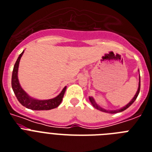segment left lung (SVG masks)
<instances>
[{"label": "left lung", "instance_id": "obj_1", "mask_svg": "<svg viewBox=\"0 0 152 152\" xmlns=\"http://www.w3.org/2000/svg\"><path fill=\"white\" fill-rule=\"evenodd\" d=\"M138 71H139V70H138ZM140 77L139 76V83H138V88H137V91L136 94H135V95H134V97L132 98L131 101H130V102H129L127 104H126L124 107L119 108V109H116V110H108V109L103 108L102 107H101V106L98 105V104L96 103L95 100L94 99L93 97H89V100H90V102H91V103L92 104V105H93L94 107L96 108V109H97V110L102 111V112H107V113H111V114H115V113H118V112H123V111L126 110V108H129V106L131 105V104H133L134 102H135V100L137 99V97L138 94H139V92H140Z\"/></svg>", "mask_w": 152, "mask_h": 152}]
</instances>
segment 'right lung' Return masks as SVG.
<instances>
[{"mask_svg": "<svg viewBox=\"0 0 152 152\" xmlns=\"http://www.w3.org/2000/svg\"><path fill=\"white\" fill-rule=\"evenodd\" d=\"M23 53H24V50L19 55L15 64L12 76V90L14 91L18 101L20 102L22 105L29 108V109H31V110H50V109L57 108L59 104H61V101H62L65 90H66V87H64L63 90L61 91V93L59 94L58 95L56 96L54 98L48 100H39L30 97L22 88L20 83H19V81H18V71L19 61H20V59L23 56Z\"/></svg>", "mask_w": 152, "mask_h": 152, "instance_id": "1", "label": "right lung"}]
</instances>
